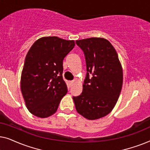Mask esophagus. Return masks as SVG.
<instances>
[{
	"label": "esophagus",
	"instance_id": "esophagus-1",
	"mask_svg": "<svg viewBox=\"0 0 150 150\" xmlns=\"http://www.w3.org/2000/svg\"><path fill=\"white\" fill-rule=\"evenodd\" d=\"M69 85H70V87H71L74 84V81H69Z\"/></svg>",
	"mask_w": 150,
	"mask_h": 150
}]
</instances>
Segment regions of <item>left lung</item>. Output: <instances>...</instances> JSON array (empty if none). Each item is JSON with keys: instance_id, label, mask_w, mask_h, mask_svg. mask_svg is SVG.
<instances>
[{"instance_id": "8db88e82", "label": "left lung", "mask_w": 150, "mask_h": 150, "mask_svg": "<svg viewBox=\"0 0 150 150\" xmlns=\"http://www.w3.org/2000/svg\"><path fill=\"white\" fill-rule=\"evenodd\" d=\"M76 42L85 54L87 73L81 94L73 97L75 107L87 120H98L110 113L117 102L123 85L122 66L106 39L91 38Z\"/></svg>"}]
</instances>
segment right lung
<instances>
[{"label": "right lung", "instance_id": "add662e5", "mask_svg": "<svg viewBox=\"0 0 150 150\" xmlns=\"http://www.w3.org/2000/svg\"><path fill=\"white\" fill-rule=\"evenodd\" d=\"M75 46L74 40L43 37L34 42L26 56L20 89L26 108L40 118L55 113L67 93L63 79V61Z\"/></svg>", "mask_w": 150, "mask_h": 150}]
</instances>
